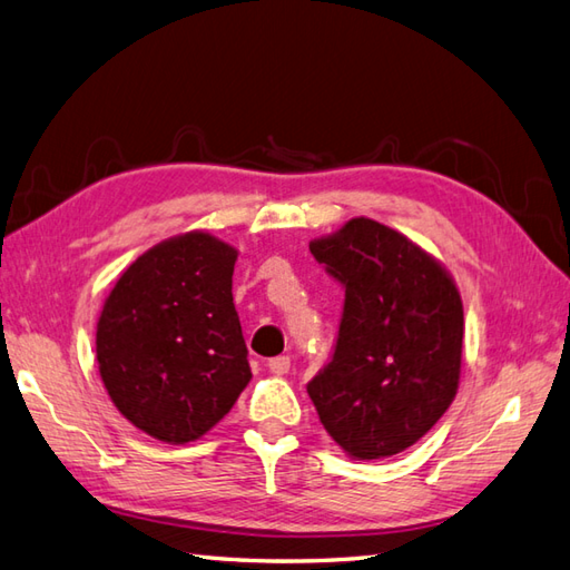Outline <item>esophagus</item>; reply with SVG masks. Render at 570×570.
Listing matches in <instances>:
<instances>
[{"instance_id":"34e87169","label":"esophagus","mask_w":570,"mask_h":570,"mask_svg":"<svg viewBox=\"0 0 570 570\" xmlns=\"http://www.w3.org/2000/svg\"><path fill=\"white\" fill-rule=\"evenodd\" d=\"M268 368L275 375H285L289 371V358L287 356H275L268 361Z\"/></svg>"}]
</instances>
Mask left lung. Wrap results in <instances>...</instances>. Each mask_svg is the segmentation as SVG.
<instances>
[{
    "label": "left lung",
    "instance_id": "obj_1",
    "mask_svg": "<svg viewBox=\"0 0 570 570\" xmlns=\"http://www.w3.org/2000/svg\"><path fill=\"white\" fill-rule=\"evenodd\" d=\"M309 250L346 289L334 356L312 377L309 397L328 436L351 459L395 456L456 397L459 287L424 248L365 217L314 238Z\"/></svg>",
    "mask_w": 570,
    "mask_h": 570
}]
</instances>
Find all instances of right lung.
<instances>
[{
	"instance_id": "right-lung-1",
	"label": "right lung",
	"mask_w": 570,
	"mask_h": 570,
	"mask_svg": "<svg viewBox=\"0 0 570 570\" xmlns=\"http://www.w3.org/2000/svg\"><path fill=\"white\" fill-rule=\"evenodd\" d=\"M236 258L207 232L166 238L121 273L99 314L97 363L114 407L166 444L205 436L250 381Z\"/></svg>"
}]
</instances>
